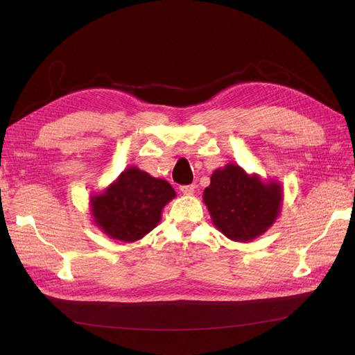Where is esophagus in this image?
<instances>
[{
  "label": "esophagus",
  "instance_id": "1",
  "mask_svg": "<svg viewBox=\"0 0 355 355\" xmlns=\"http://www.w3.org/2000/svg\"><path fill=\"white\" fill-rule=\"evenodd\" d=\"M179 189H180L182 194H185V196H191V194H194V191H196V185H182V187H179Z\"/></svg>",
  "mask_w": 355,
  "mask_h": 355
}]
</instances>
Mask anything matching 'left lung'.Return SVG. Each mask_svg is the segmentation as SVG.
Listing matches in <instances>:
<instances>
[{"instance_id": "8db88e82", "label": "left lung", "mask_w": 355, "mask_h": 355, "mask_svg": "<svg viewBox=\"0 0 355 355\" xmlns=\"http://www.w3.org/2000/svg\"><path fill=\"white\" fill-rule=\"evenodd\" d=\"M282 187L262 184L257 176L228 164L211 175L204 189L213 223L234 241H250L265 232L280 213Z\"/></svg>"}]
</instances>
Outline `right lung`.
I'll use <instances>...</instances> for the list:
<instances>
[{
  "label": "right lung",
  "instance_id": "right-lung-1",
  "mask_svg": "<svg viewBox=\"0 0 355 355\" xmlns=\"http://www.w3.org/2000/svg\"><path fill=\"white\" fill-rule=\"evenodd\" d=\"M175 196L167 180L130 167L106 192L92 200L94 222L112 239L125 243L141 240L157 227L161 210Z\"/></svg>",
  "mask_w": 355,
  "mask_h": 355
}]
</instances>
